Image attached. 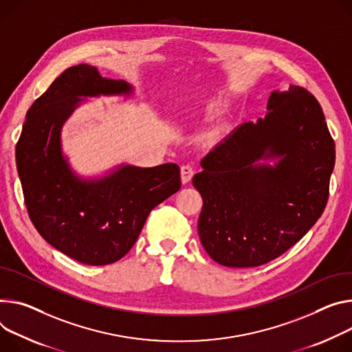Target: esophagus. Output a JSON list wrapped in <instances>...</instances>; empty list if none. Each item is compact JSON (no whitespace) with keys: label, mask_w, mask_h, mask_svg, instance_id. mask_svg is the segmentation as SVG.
<instances>
[{"label":"esophagus","mask_w":352,"mask_h":352,"mask_svg":"<svg viewBox=\"0 0 352 352\" xmlns=\"http://www.w3.org/2000/svg\"><path fill=\"white\" fill-rule=\"evenodd\" d=\"M192 175H194V168L190 167L189 164L181 167V181H182V184L189 182L190 178H192Z\"/></svg>","instance_id":"1"}]
</instances>
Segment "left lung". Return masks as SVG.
<instances>
[{
	"mask_svg": "<svg viewBox=\"0 0 352 352\" xmlns=\"http://www.w3.org/2000/svg\"><path fill=\"white\" fill-rule=\"evenodd\" d=\"M268 113L245 122L201 162L192 184L204 206L198 233L212 260L258 267L296 244L322 216L336 146L313 95L272 91ZM278 157L275 166L256 162Z\"/></svg>",
	"mask_w": 352,
	"mask_h": 352,
	"instance_id": "8db88e82",
	"label": "left lung"
}]
</instances>
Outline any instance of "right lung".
Listing matches in <instances>:
<instances>
[{
  "instance_id": "1",
  "label": "right lung",
  "mask_w": 352,
  "mask_h": 352,
  "mask_svg": "<svg viewBox=\"0 0 352 352\" xmlns=\"http://www.w3.org/2000/svg\"><path fill=\"white\" fill-rule=\"evenodd\" d=\"M132 92L123 80L78 65L63 72L26 113L16 167L29 217L39 234L67 257L108 265L129 252L157 205L181 188L179 167L122 166L100 179L77 177L61 154V126L82 101Z\"/></svg>"
}]
</instances>
